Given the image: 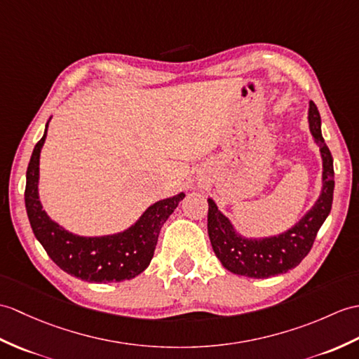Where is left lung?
<instances>
[{
    "label": "left lung",
    "instance_id": "1",
    "mask_svg": "<svg viewBox=\"0 0 359 359\" xmlns=\"http://www.w3.org/2000/svg\"><path fill=\"white\" fill-rule=\"evenodd\" d=\"M309 127L323 157V191L312 210L292 229L277 237L252 240L238 236L229 220L208 198V234L215 255L232 273L251 278H268L285 273L302 263L311 252L316 234L332 210L333 157L321 135V118L316 105L309 104Z\"/></svg>",
    "mask_w": 359,
    "mask_h": 359
}]
</instances>
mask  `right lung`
<instances>
[{
    "instance_id": "right-lung-1",
    "label": "right lung",
    "mask_w": 359,
    "mask_h": 359,
    "mask_svg": "<svg viewBox=\"0 0 359 359\" xmlns=\"http://www.w3.org/2000/svg\"><path fill=\"white\" fill-rule=\"evenodd\" d=\"M47 136L33 148L27 166L24 200L33 234L48 257L73 277L90 283H116L135 278L151 262L159 232L185 194L151 205L127 231L107 237H79L48 219L38 197L39 153Z\"/></svg>"
}]
</instances>
